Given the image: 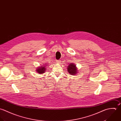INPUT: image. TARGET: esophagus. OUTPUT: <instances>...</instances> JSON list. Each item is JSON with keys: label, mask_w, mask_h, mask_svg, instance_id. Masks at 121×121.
Instances as JSON below:
<instances>
[{"label": "esophagus", "mask_w": 121, "mask_h": 121, "mask_svg": "<svg viewBox=\"0 0 121 121\" xmlns=\"http://www.w3.org/2000/svg\"><path fill=\"white\" fill-rule=\"evenodd\" d=\"M56 61H57V62L58 63H60V62H61L60 60H56Z\"/></svg>", "instance_id": "esophagus-1"}]
</instances>
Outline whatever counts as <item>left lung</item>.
<instances>
[{
	"instance_id": "1",
	"label": "left lung",
	"mask_w": 121,
	"mask_h": 121,
	"mask_svg": "<svg viewBox=\"0 0 121 121\" xmlns=\"http://www.w3.org/2000/svg\"><path fill=\"white\" fill-rule=\"evenodd\" d=\"M68 72L70 75H75L77 73V69L76 67V65L74 63L70 64L68 67Z\"/></svg>"
}]
</instances>
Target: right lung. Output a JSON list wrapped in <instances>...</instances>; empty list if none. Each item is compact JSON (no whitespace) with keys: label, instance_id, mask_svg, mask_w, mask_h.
I'll return each mask as SVG.
<instances>
[{"label":"right lung","instance_id":"obj_1","mask_svg":"<svg viewBox=\"0 0 121 121\" xmlns=\"http://www.w3.org/2000/svg\"><path fill=\"white\" fill-rule=\"evenodd\" d=\"M37 71L38 73H40V74H43V73H44L45 71L46 70V69H45V68L44 66L43 67H39L37 69Z\"/></svg>","mask_w":121,"mask_h":121}]
</instances>
